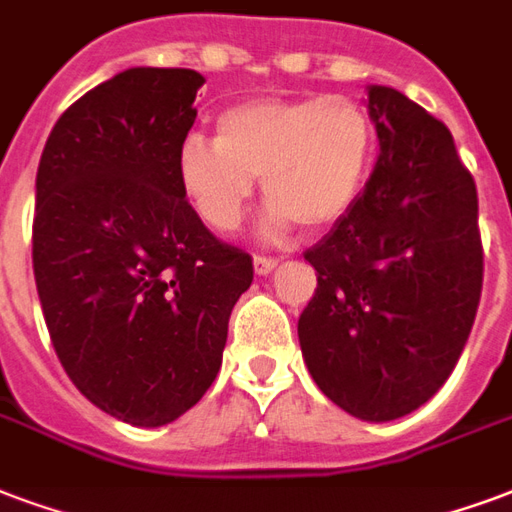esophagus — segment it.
Masks as SVG:
<instances>
[{"label": "esophagus", "instance_id": "obj_1", "mask_svg": "<svg viewBox=\"0 0 512 512\" xmlns=\"http://www.w3.org/2000/svg\"><path fill=\"white\" fill-rule=\"evenodd\" d=\"M278 261L275 256H256L253 259V270H256V275H270L275 267H278Z\"/></svg>", "mask_w": 512, "mask_h": 512}]
</instances>
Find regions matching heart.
<instances>
[{
  "label": "heart",
  "mask_w": 512,
  "mask_h": 512,
  "mask_svg": "<svg viewBox=\"0 0 512 512\" xmlns=\"http://www.w3.org/2000/svg\"><path fill=\"white\" fill-rule=\"evenodd\" d=\"M375 151L370 113L345 94L264 96L229 107L215 142L188 134L178 148V183L215 232H234L261 178L270 229L297 221L329 229L359 199Z\"/></svg>",
  "instance_id": "b5f03b06"
}]
</instances>
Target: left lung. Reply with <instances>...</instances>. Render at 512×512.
Segmentation results:
<instances>
[{
	"mask_svg": "<svg viewBox=\"0 0 512 512\" xmlns=\"http://www.w3.org/2000/svg\"><path fill=\"white\" fill-rule=\"evenodd\" d=\"M378 164L348 213L307 248L299 315L307 370L345 413L394 421L432 399L470 337L483 288L478 188L443 121L370 86Z\"/></svg>",
	"mask_w": 512,
	"mask_h": 512,
	"instance_id": "1",
	"label": "left lung"
}]
</instances>
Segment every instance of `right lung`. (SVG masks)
<instances>
[{"instance_id": "right-lung-1", "label": "right lung", "mask_w": 512, "mask_h": 512, "mask_svg": "<svg viewBox=\"0 0 512 512\" xmlns=\"http://www.w3.org/2000/svg\"><path fill=\"white\" fill-rule=\"evenodd\" d=\"M202 83L126 69L61 113L37 167L32 261L51 343L80 394L134 426L205 397L253 280L251 253L218 240L178 183Z\"/></svg>"}]
</instances>
